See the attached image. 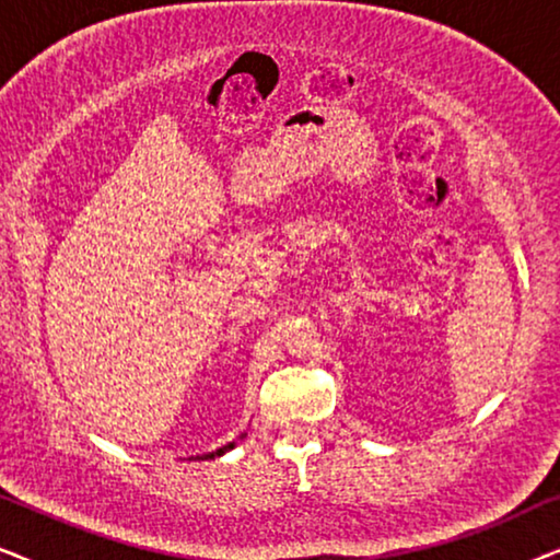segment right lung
Instances as JSON below:
<instances>
[{
  "instance_id": "1",
  "label": "right lung",
  "mask_w": 560,
  "mask_h": 560,
  "mask_svg": "<svg viewBox=\"0 0 560 560\" xmlns=\"http://www.w3.org/2000/svg\"><path fill=\"white\" fill-rule=\"evenodd\" d=\"M244 435H247V433H242V439H244ZM234 446H236V443L232 441V443H226V446H221V448H217V451H211V454H203V456H196V458H201V462H203V458H217V456H224L226 451H232Z\"/></svg>"
}]
</instances>
